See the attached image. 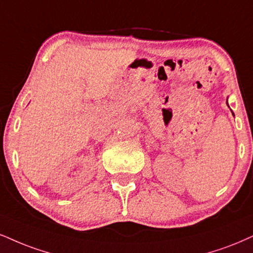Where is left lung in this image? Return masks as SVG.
I'll return each mask as SVG.
<instances>
[{"instance_id":"8db88e82","label":"left lung","mask_w":253,"mask_h":253,"mask_svg":"<svg viewBox=\"0 0 253 253\" xmlns=\"http://www.w3.org/2000/svg\"><path fill=\"white\" fill-rule=\"evenodd\" d=\"M226 103H227V102H226ZM227 107H229V104H227Z\"/></svg>"}]
</instances>
